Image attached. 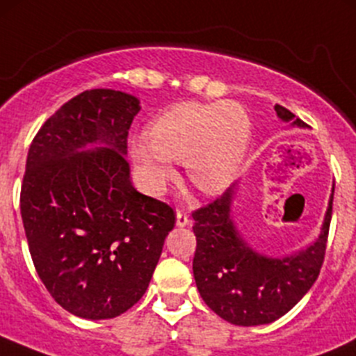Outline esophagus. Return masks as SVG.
<instances>
[{"mask_svg": "<svg viewBox=\"0 0 356 356\" xmlns=\"http://www.w3.org/2000/svg\"><path fill=\"white\" fill-rule=\"evenodd\" d=\"M175 224H177V227H186L189 224V217L184 211L177 210V213H175Z\"/></svg>", "mask_w": 356, "mask_h": 356, "instance_id": "1", "label": "esophagus"}]
</instances>
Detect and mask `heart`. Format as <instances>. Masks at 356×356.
I'll list each match as a JSON object with an SVG mask.
<instances>
[{
	"mask_svg": "<svg viewBox=\"0 0 356 356\" xmlns=\"http://www.w3.org/2000/svg\"><path fill=\"white\" fill-rule=\"evenodd\" d=\"M250 134V117L238 103H179L153 120L149 139L132 141L131 155L153 193L174 175L172 161H184L191 184L211 196L238 177Z\"/></svg>",
	"mask_w": 356,
	"mask_h": 356,
	"instance_id": "b5f03b06",
	"label": "heart"
}]
</instances>
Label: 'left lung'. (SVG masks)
I'll use <instances>...</instances> for the list:
<instances>
[{
  "instance_id": "1",
  "label": "left lung",
  "mask_w": 356,
  "mask_h": 356,
  "mask_svg": "<svg viewBox=\"0 0 356 356\" xmlns=\"http://www.w3.org/2000/svg\"><path fill=\"white\" fill-rule=\"evenodd\" d=\"M282 122L307 127L288 108L274 106ZM236 184L220 198L193 213L196 251L193 274L204 303L234 325H264L277 321L308 293L321 274L332 215L329 200L321 234L298 253L282 258L265 257L243 239L232 220Z\"/></svg>"
}]
</instances>
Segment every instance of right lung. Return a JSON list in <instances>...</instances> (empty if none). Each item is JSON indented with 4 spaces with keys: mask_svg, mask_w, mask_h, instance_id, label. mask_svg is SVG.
Returning a JSON list of instances; mask_svg holds the SVG:
<instances>
[{
    "mask_svg": "<svg viewBox=\"0 0 356 356\" xmlns=\"http://www.w3.org/2000/svg\"><path fill=\"white\" fill-rule=\"evenodd\" d=\"M139 99L91 89L44 122L29 148L20 213L32 261L56 303L103 321L141 300L175 215L131 182L127 136Z\"/></svg>",
    "mask_w": 356,
    "mask_h": 356,
    "instance_id": "right-lung-1",
    "label": "right lung"
}]
</instances>
